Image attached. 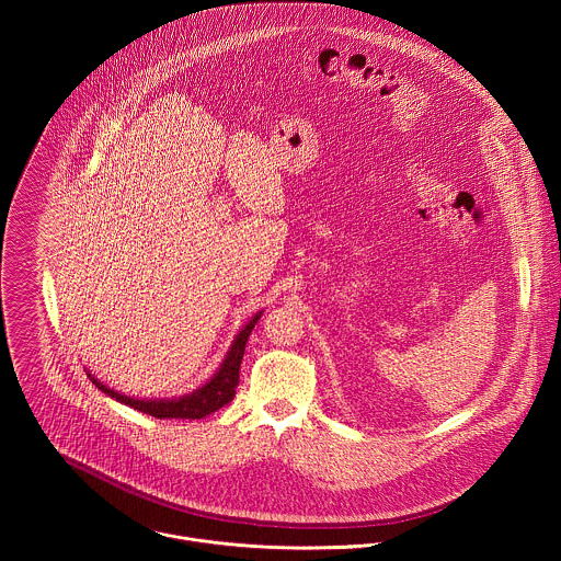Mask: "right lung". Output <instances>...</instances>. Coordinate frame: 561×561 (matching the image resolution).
I'll list each match as a JSON object with an SVG mask.
<instances>
[{
    "instance_id": "obj_1",
    "label": "right lung",
    "mask_w": 561,
    "mask_h": 561,
    "mask_svg": "<svg viewBox=\"0 0 561 561\" xmlns=\"http://www.w3.org/2000/svg\"><path fill=\"white\" fill-rule=\"evenodd\" d=\"M260 317H262V312H257L251 322L242 331H239V335L234 337L232 346L228 348L219 370L202 388H197L188 394H182L175 399H135V397H128V394H122V392L108 388L106 383L98 381L91 373H89V377L93 379V383L100 390H104L108 397H115L119 404H126L135 411L152 415L157 420H202V417L219 411L221 407H226L234 397V388L239 383V366H242L249 335L253 333Z\"/></svg>"
}]
</instances>
